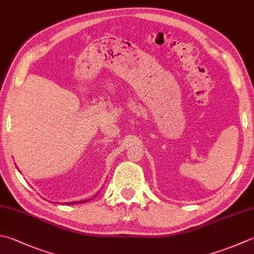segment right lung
I'll use <instances>...</instances> for the list:
<instances>
[{
  "mask_svg": "<svg viewBox=\"0 0 254 254\" xmlns=\"http://www.w3.org/2000/svg\"><path fill=\"white\" fill-rule=\"evenodd\" d=\"M84 201H87V200H82L80 202H84ZM67 203H68V205H69V203H76V201H74V202H67Z\"/></svg>",
  "mask_w": 254,
  "mask_h": 254,
  "instance_id": "add662e5",
  "label": "right lung"
}]
</instances>
